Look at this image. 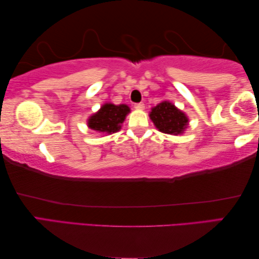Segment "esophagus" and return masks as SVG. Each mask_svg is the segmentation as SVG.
Returning <instances> with one entry per match:
<instances>
[{
	"instance_id": "34e87169",
	"label": "esophagus",
	"mask_w": 259,
	"mask_h": 259,
	"mask_svg": "<svg viewBox=\"0 0 259 259\" xmlns=\"http://www.w3.org/2000/svg\"><path fill=\"white\" fill-rule=\"evenodd\" d=\"M134 108L137 109V110H143V109H145V104H143V103H137V104H134Z\"/></svg>"
}]
</instances>
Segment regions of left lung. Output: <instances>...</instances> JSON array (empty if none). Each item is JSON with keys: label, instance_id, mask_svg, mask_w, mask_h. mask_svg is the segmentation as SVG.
Returning <instances> with one entry per match:
<instances>
[{"label": "left lung", "instance_id": "8db88e82", "mask_svg": "<svg viewBox=\"0 0 259 259\" xmlns=\"http://www.w3.org/2000/svg\"><path fill=\"white\" fill-rule=\"evenodd\" d=\"M156 128L166 134H181L188 125L186 114L175 107V104L164 101L151 109L149 114Z\"/></svg>", "mask_w": 259, "mask_h": 259}]
</instances>
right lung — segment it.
<instances>
[{
	"mask_svg": "<svg viewBox=\"0 0 259 259\" xmlns=\"http://www.w3.org/2000/svg\"><path fill=\"white\" fill-rule=\"evenodd\" d=\"M130 108L126 104L114 105L112 103H105L96 113L88 119V127L96 132L112 134L121 128Z\"/></svg>",
	"mask_w": 259,
	"mask_h": 259,
	"instance_id": "obj_1",
	"label": "right lung"
}]
</instances>
